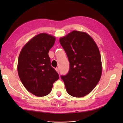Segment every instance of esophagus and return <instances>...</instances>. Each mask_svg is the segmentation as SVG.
<instances>
[{
  "instance_id": "1",
  "label": "esophagus",
  "mask_w": 123,
  "mask_h": 123,
  "mask_svg": "<svg viewBox=\"0 0 123 123\" xmlns=\"http://www.w3.org/2000/svg\"><path fill=\"white\" fill-rule=\"evenodd\" d=\"M55 70H56V72L58 73H59V68H56V69H55Z\"/></svg>"
}]
</instances>
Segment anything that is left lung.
Returning <instances> with one entry per match:
<instances>
[{
  "instance_id": "left-lung-1",
  "label": "left lung",
  "mask_w": 123,
  "mask_h": 123,
  "mask_svg": "<svg viewBox=\"0 0 123 123\" xmlns=\"http://www.w3.org/2000/svg\"><path fill=\"white\" fill-rule=\"evenodd\" d=\"M70 63L69 72L61 76L69 95L81 98L89 94L102 74L101 55L96 43L85 32L74 30L60 38Z\"/></svg>"
}]
</instances>
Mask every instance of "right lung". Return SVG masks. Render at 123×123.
<instances>
[{
	"mask_svg": "<svg viewBox=\"0 0 123 123\" xmlns=\"http://www.w3.org/2000/svg\"><path fill=\"white\" fill-rule=\"evenodd\" d=\"M55 37L41 33L30 39L20 52L17 64L18 75L29 92L37 97L49 94L59 74L51 66L48 53Z\"/></svg>",
	"mask_w": 123,
	"mask_h": 123,
	"instance_id": "obj_1",
	"label": "right lung"
}]
</instances>
